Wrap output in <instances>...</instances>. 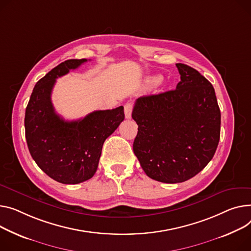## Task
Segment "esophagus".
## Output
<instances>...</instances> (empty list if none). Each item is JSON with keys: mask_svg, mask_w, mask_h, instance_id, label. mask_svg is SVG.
Returning a JSON list of instances; mask_svg holds the SVG:
<instances>
[{"mask_svg": "<svg viewBox=\"0 0 251 251\" xmlns=\"http://www.w3.org/2000/svg\"><path fill=\"white\" fill-rule=\"evenodd\" d=\"M132 110H133V105L131 103H127L124 106V113H125V117L127 119L131 118V114H132Z\"/></svg>", "mask_w": 251, "mask_h": 251, "instance_id": "obj_1", "label": "esophagus"}]
</instances>
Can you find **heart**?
<instances>
[{"instance_id":"b5f03b06","label":"heart","mask_w":251,"mask_h":251,"mask_svg":"<svg viewBox=\"0 0 251 251\" xmlns=\"http://www.w3.org/2000/svg\"><path fill=\"white\" fill-rule=\"evenodd\" d=\"M162 80V77L160 75H154V76H151L149 77L147 82L149 83L150 86H157L158 83H160Z\"/></svg>"}]
</instances>
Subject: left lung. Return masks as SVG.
<instances>
[{"label":"left lung","mask_w":251,"mask_h":251,"mask_svg":"<svg viewBox=\"0 0 251 251\" xmlns=\"http://www.w3.org/2000/svg\"><path fill=\"white\" fill-rule=\"evenodd\" d=\"M176 89L140 97L132 111L138 125L133 151L144 173L161 182L186 181L213 158L220 139L221 113L211 82L176 63Z\"/></svg>","instance_id":"8db88e82"}]
</instances>
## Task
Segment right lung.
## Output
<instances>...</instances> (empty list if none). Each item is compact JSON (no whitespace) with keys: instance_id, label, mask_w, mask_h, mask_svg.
I'll use <instances>...</instances> for the list:
<instances>
[{"instance_id":"1","label":"right lung","mask_w":251,"mask_h":251,"mask_svg":"<svg viewBox=\"0 0 251 251\" xmlns=\"http://www.w3.org/2000/svg\"><path fill=\"white\" fill-rule=\"evenodd\" d=\"M87 59L61 62L39 79L25 112V136L32 158L54 180L75 185L97 172L105 140L124 120V108L95 111L75 121L56 114L51 93L57 77L77 69Z\"/></svg>"}]
</instances>
